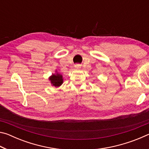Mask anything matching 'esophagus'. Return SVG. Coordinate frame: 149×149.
I'll return each mask as SVG.
<instances>
[{"mask_svg":"<svg viewBox=\"0 0 149 149\" xmlns=\"http://www.w3.org/2000/svg\"><path fill=\"white\" fill-rule=\"evenodd\" d=\"M75 67L76 68H80V65L76 64V65H75Z\"/></svg>","mask_w":149,"mask_h":149,"instance_id":"34e87169","label":"esophagus"}]
</instances>
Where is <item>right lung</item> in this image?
Returning <instances> with one entry per match:
<instances>
[{"label":"right lung","mask_w":149,"mask_h":149,"mask_svg":"<svg viewBox=\"0 0 149 149\" xmlns=\"http://www.w3.org/2000/svg\"><path fill=\"white\" fill-rule=\"evenodd\" d=\"M49 81L51 83L52 86L56 87H60L63 84V77L61 74L56 72V74H53L49 78Z\"/></svg>","instance_id":"1"}]
</instances>
